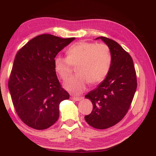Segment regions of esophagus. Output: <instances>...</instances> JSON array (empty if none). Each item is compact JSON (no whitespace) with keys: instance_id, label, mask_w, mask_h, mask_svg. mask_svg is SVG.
<instances>
[{"instance_id":"esophagus-1","label":"esophagus","mask_w":156,"mask_h":156,"mask_svg":"<svg viewBox=\"0 0 156 156\" xmlns=\"http://www.w3.org/2000/svg\"><path fill=\"white\" fill-rule=\"evenodd\" d=\"M83 98V97H72V99L75 101H79L80 100H81Z\"/></svg>"}]
</instances>
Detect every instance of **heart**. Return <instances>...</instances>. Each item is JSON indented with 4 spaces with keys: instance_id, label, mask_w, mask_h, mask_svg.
I'll list each match as a JSON object with an SVG mask.
<instances>
[{
    "instance_id": "heart-1",
    "label": "heart",
    "mask_w": 156,
    "mask_h": 156,
    "mask_svg": "<svg viewBox=\"0 0 156 156\" xmlns=\"http://www.w3.org/2000/svg\"><path fill=\"white\" fill-rule=\"evenodd\" d=\"M67 56L57 55L54 59L56 72L64 81L77 66V74L64 83V88L71 94L79 95L85 90L87 84L102 82L109 72L112 64L111 49L107 45L81 41L69 46Z\"/></svg>"
}]
</instances>
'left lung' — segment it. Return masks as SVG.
Wrapping results in <instances>:
<instances>
[{
  "instance_id": "8db88e82",
  "label": "left lung",
  "mask_w": 156,
  "mask_h": 156,
  "mask_svg": "<svg viewBox=\"0 0 156 156\" xmlns=\"http://www.w3.org/2000/svg\"><path fill=\"white\" fill-rule=\"evenodd\" d=\"M109 47L112 64L109 72L100 85L85 98L92 101V112L84 116L94 128L107 129L115 126L128 111L137 86L133 61L129 54L116 41L101 36Z\"/></svg>"
}]
</instances>
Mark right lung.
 Returning <instances> with one entry per match:
<instances>
[{
  "mask_svg": "<svg viewBox=\"0 0 156 156\" xmlns=\"http://www.w3.org/2000/svg\"><path fill=\"white\" fill-rule=\"evenodd\" d=\"M74 40L41 34L16 54L8 88L17 115L32 128L41 130L53 126L58 119L60 103L69 99L56 76L54 59Z\"/></svg>",
  "mask_w": 156,
  "mask_h": 156,
  "instance_id": "add662e5",
  "label": "right lung"
}]
</instances>
